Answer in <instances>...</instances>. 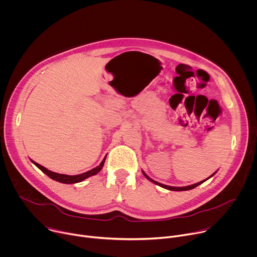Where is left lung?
Returning a JSON list of instances; mask_svg holds the SVG:
<instances>
[{"label": "left lung", "instance_id": "left-lung-1", "mask_svg": "<svg viewBox=\"0 0 257 257\" xmlns=\"http://www.w3.org/2000/svg\"><path fill=\"white\" fill-rule=\"evenodd\" d=\"M143 173V175L145 176V178L146 179H149L150 181H152L153 183H155V184H157V185H159V186H161V187H163V188H165V189H168V190H172V191H186V190H190V189H193V188H195V187H197L198 185H200V184H202V183L204 182V181H206L207 179H209L210 177H212L215 173H213L210 177H208L207 179H205V180H203V181H200V182H198V183H195V184H193V185H189V186H185V187H173V186H168V185H164V184H162V183H159V182H157V181H155V180H153V179H151L148 175H146L144 172H142Z\"/></svg>", "mask_w": 257, "mask_h": 257}]
</instances>
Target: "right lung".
<instances>
[{
  "label": "right lung",
  "mask_w": 257,
  "mask_h": 257,
  "mask_svg": "<svg viewBox=\"0 0 257 257\" xmlns=\"http://www.w3.org/2000/svg\"><path fill=\"white\" fill-rule=\"evenodd\" d=\"M105 158H106V156L103 158V160L101 161V163H100L97 167L93 168L92 170H90V171H88V172H85V173L79 174V175H75V176H69V175H65V174H58V173H55V172H52V171L48 170L47 168L41 166V165L38 164V163H35V162H33V161H31V162H32L36 167H38L42 172H44L47 176H49L51 179H53V180H55V181H58V182H60V183H64V184H74V183L81 182V181L85 180V179L88 178V177H91V176H93V175H96V174L102 169L103 164H104V161H105Z\"/></svg>",
  "instance_id": "add662e5"
}]
</instances>
